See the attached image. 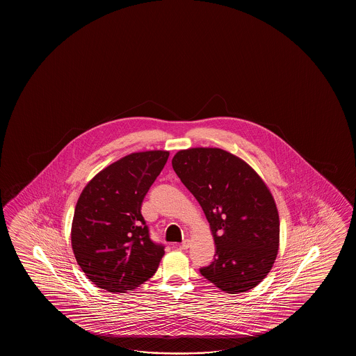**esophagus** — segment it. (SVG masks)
<instances>
[{"label":"esophagus","instance_id":"esophagus-1","mask_svg":"<svg viewBox=\"0 0 356 356\" xmlns=\"http://www.w3.org/2000/svg\"><path fill=\"white\" fill-rule=\"evenodd\" d=\"M188 247H189L188 241H184V242L181 243V244H179V245H178V248H179V250H188Z\"/></svg>","mask_w":356,"mask_h":356}]
</instances>
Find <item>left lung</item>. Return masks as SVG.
<instances>
[{"label":"left lung","instance_id":"left-lung-1","mask_svg":"<svg viewBox=\"0 0 356 356\" xmlns=\"http://www.w3.org/2000/svg\"><path fill=\"white\" fill-rule=\"evenodd\" d=\"M172 165L210 222L216 252L201 275L227 294L256 288L280 244L279 211L267 184L250 164L219 147L179 150Z\"/></svg>","mask_w":356,"mask_h":356}]
</instances>
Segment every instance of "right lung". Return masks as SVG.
Wrapping results in <instances>:
<instances>
[{"label": "right lung", "instance_id": "right-lung-1", "mask_svg": "<svg viewBox=\"0 0 356 356\" xmlns=\"http://www.w3.org/2000/svg\"><path fill=\"white\" fill-rule=\"evenodd\" d=\"M168 158L164 150L132 152L100 170L79 197L71 245L98 288L126 293L156 273L165 252L150 239L141 204Z\"/></svg>", "mask_w": 356, "mask_h": 356}]
</instances>
